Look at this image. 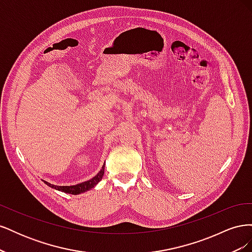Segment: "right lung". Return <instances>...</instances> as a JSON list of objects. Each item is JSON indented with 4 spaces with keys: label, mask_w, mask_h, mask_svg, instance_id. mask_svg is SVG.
<instances>
[{
    "label": "right lung",
    "mask_w": 252,
    "mask_h": 252,
    "mask_svg": "<svg viewBox=\"0 0 252 252\" xmlns=\"http://www.w3.org/2000/svg\"><path fill=\"white\" fill-rule=\"evenodd\" d=\"M104 170H105V164L102 166L101 170L98 171L93 179H90L89 181H86V182H82V183H80V184H77V185H71V186H58V185L50 184V183L44 181V180H42V181L47 186L56 189V190H59V191L69 193V194H80V193H83L85 191H88V190H90L91 188H94L97 184V183L103 179Z\"/></svg>",
    "instance_id": "add662e5"
}]
</instances>
